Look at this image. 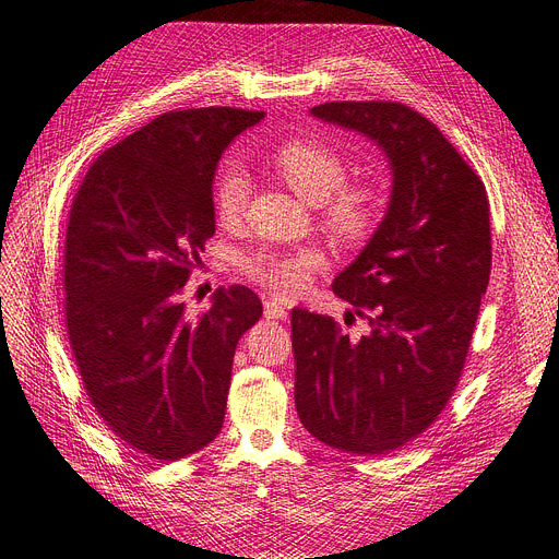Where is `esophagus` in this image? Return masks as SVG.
<instances>
[{
    "label": "esophagus",
    "mask_w": 559,
    "mask_h": 559,
    "mask_svg": "<svg viewBox=\"0 0 559 559\" xmlns=\"http://www.w3.org/2000/svg\"><path fill=\"white\" fill-rule=\"evenodd\" d=\"M263 314H265V319H280V321H284L286 319V309L277 300H265L263 302Z\"/></svg>",
    "instance_id": "esophagus-1"
}]
</instances>
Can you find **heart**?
I'll return each mask as SVG.
<instances>
[{"mask_svg": "<svg viewBox=\"0 0 559 559\" xmlns=\"http://www.w3.org/2000/svg\"><path fill=\"white\" fill-rule=\"evenodd\" d=\"M273 165L282 181L309 204H323L328 225L346 236L362 234L373 219L376 197L365 186H342L346 165L330 146L307 140L286 142L277 148ZM250 197V176L236 160L219 165L213 181V209L222 222H236ZM242 273L282 298L300 296L311 275L323 267V254L314 248L263 250L242 259Z\"/></svg>", "mask_w": 559, "mask_h": 559, "instance_id": "heart-1", "label": "heart"}]
</instances>
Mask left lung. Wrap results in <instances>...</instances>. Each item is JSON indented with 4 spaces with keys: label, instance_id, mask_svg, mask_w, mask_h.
Masks as SVG:
<instances>
[{
    "label": "left lung",
    "instance_id": "left-lung-1",
    "mask_svg": "<svg viewBox=\"0 0 559 559\" xmlns=\"http://www.w3.org/2000/svg\"><path fill=\"white\" fill-rule=\"evenodd\" d=\"M309 111L381 146L392 192L365 250L332 282L367 321L362 337L292 311L296 411L330 448L381 456L427 431L459 385L490 275L488 197L448 138L406 105L334 100Z\"/></svg>",
    "mask_w": 559,
    "mask_h": 559
}]
</instances>
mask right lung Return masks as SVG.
<instances>
[{
	"instance_id": "1",
	"label": "right lung",
	"mask_w": 559,
	"mask_h": 559,
	"mask_svg": "<svg viewBox=\"0 0 559 559\" xmlns=\"http://www.w3.org/2000/svg\"><path fill=\"white\" fill-rule=\"evenodd\" d=\"M265 111H167L86 171L66 229V328L88 401L130 450L178 461L227 411L236 344L261 319L248 286L217 288L188 317L183 292L215 234L222 153Z\"/></svg>"
}]
</instances>
